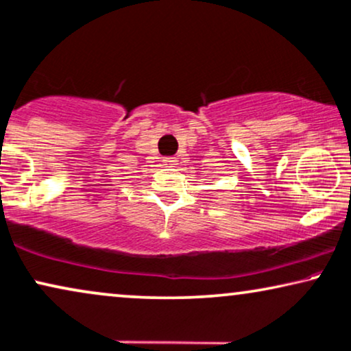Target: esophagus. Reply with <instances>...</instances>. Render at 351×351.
Here are the masks:
<instances>
[{
    "label": "esophagus",
    "mask_w": 351,
    "mask_h": 351,
    "mask_svg": "<svg viewBox=\"0 0 351 351\" xmlns=\"http://www.w3.org/2000/svg\"><path fill=\"white\" fill-rule=\"evenodd\" d=\"M162 162H163V165H165V167H175L176 162H178V160H176L175 157H167V158H163Z\"/></svg>",
    "instance_id": "obj_1"
}]
</instances>
